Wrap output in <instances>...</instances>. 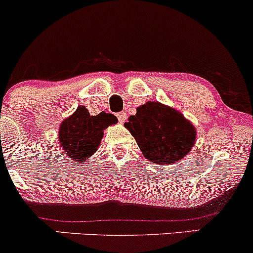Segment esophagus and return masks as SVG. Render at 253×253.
<instances>
[{"instance_id": "1", "label": "esophagus", "mask_w": 253, "mask_h": 253, "mask_svg": "<svg viewBox=\"0 0 253 253\" xmlns=\"http://www.w3.org/2000/svg\"><path fill=\"white\" fill-rule=\"evenodd\" d=\"M117 118H118V121L121 122V123H123L126 119V112H119V113L117 114Z\"/></svg>"}]
</instances>
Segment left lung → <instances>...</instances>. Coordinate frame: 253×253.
<instances>
[{
  "instance_id": "obj_1",
  "label": "left lung",
  "mask_w": 253,
  "mask_h": 253,
  "mask_svg": "<svg viewBox=\"0 0 253 253\" xmlns=\"http://www.w3.org/2000/svg\"><path fill=\"white\" fill-rule=\"evenodd\" d=\"M136 140L146 160L174 165L191 151L196 130L183 114L160 102L148 101L124 124Z\"/></svg>"
}]
</instances>
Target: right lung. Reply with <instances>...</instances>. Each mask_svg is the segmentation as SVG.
Listing matches in <instances>:
<instances>
[{
	"instance_id": "obj_1",
	"label": "right lung",
	"mask_w": 253,
	"mask_h": 253,
	"mask_svg": "<svg viewBox=\"0 0 253 253\" xmlns=\"http://www.w3.org/2000/svg\"><path fill=\"white\" fill-rule=\"evenodd\" d=\"M118 119L111 113L91 116L84 106L63 121L59 127V142L69 160L85 162L97 151L103 136V129L116 124Z\"/></svg>"
}]
</instances>
